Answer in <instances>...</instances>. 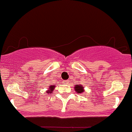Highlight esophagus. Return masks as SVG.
Segmentation results:
<instances>
[{"instance_id": "1", "label": "esophagus", "mask_w": 132, "mask_h": 132, "mask_svg": "<svg viewBox=\"0 0 132 132\" xmlns=\"http://www.w3.org/2000/svg\"><path fill=\"white\" fill-rule=\"evenodd\" d=\"M69 83L68 80H64L63 81V84H68Z\"/></svg>"}]
</instances>
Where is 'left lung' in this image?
<instances>
[{"label": "left lung", "mask_w": 132, "mask_h": 132, "mask_svg": "<svg viewBox=\"0 0 132 132\" xmlns=\"http://www.w3.org/2000/svg\"><path fill=\"white\" fill-rule=\"evenodd\" d=\"M75 91L78 94H82L84 92V87L82 86V85H75Z\"/></svg>", "instance_id": "left-lung-1"}]
</instances>
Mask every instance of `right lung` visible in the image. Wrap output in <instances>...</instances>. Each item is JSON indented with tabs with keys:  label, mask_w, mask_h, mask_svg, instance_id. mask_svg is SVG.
Instances as JSON below:
<instances>
[{
	"label": "right lung",
	"mask_w": 132,
	"mask_h": 132,
	"mask_svg": "<svg viewBox=\"0 0 132 132\" xmlns=\"http://www.w3.org/2000/svg\"><path fill=\"white\" fill-rule=\"evenodd\" d=\"M55 84L51 85V86H49L48 89L47 91H46L47 92V93H52V91L54 90V89H55Z\"/></svg>",
	"instance_id": "1"
}]
</instances>
